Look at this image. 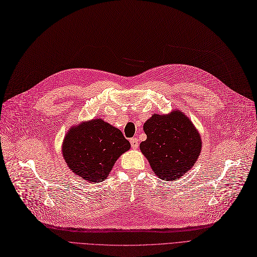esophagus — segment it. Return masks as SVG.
I'll use <instances>...</instances> for the list:
<instances>
[{
	"mask_svg": "<svg viewBox=\"0 0 257 257\" xmlns=\"http://www.w3.org/2000/svg\"><path fill=\"white\" fill-rule=\"evenodd\" d=\"M130 144H131V147L134 149H137L139 147V140L137 138H132L130 139Z\"/></svg>",
	"mask_w": 257,
	"mask_h": 257,
	"instance_id": "obj_1",
	"label": "esophagus"
}]
</instances>
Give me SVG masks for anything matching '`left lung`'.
<instances>
[{"label":"left lung","mask_w":257,"mask_h":257,"mask_svg":"<svg viewBox=\"0 0 257 257\" xmlns=\"http://www.w3.org/2000/svg\"><path fill=\"white\" fill-rule=\"evenodd\" d=\"M146 141L140 148L155 174L163 180H178L191 169L201 151V138L182 112L154 114L144 123Z\"/></svg>","instance_id":"8db88e82"}]
</instances>
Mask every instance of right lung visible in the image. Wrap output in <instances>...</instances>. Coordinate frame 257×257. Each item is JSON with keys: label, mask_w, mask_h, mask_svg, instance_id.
<instances>
[{"label": "right lung", "mask_w": 257, "mask_h": 257, "mask_svg": "<svg viewBox=\"0 0 257 257\" xmlns=\"http://www.w3.org/2000/svg\"><path fill=\"white\" fill-rule=\"evenodd\" d=\"M129 148L130 143L120 130L98 118L71 128L64 138L62 153L76 176L85 181L100 182Z\"/></svg>", "instance_id": "obj_1"}]
</instances>
